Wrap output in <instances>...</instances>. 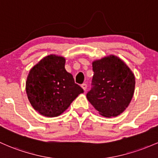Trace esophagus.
<instances>
[{"mask_svg": "<svg viewBox=\"0 0 158 158\" xmlns=\"http://www.w3.org/2000/svg\"><path fill=\"white\" fill-rule=\"evenodd\" d=\"M81 87L83 88V90H84V91H85V90L87 89V84H85V83H83V84L81 85Z\"/></svg>", "mask_w": 158, "mask_h": 158, "instance_id": "esophagus-1", "label": "esophagus"}]
</instances>
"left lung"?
Masks as SVG:
<instances>
[{
  "mask_svg": "<svg viewBox=\"0 0 158 158\" xmlns=\"http://www.w3.org/2000/svg\"><path fill=\"white\" fill-rule=\"evenodd\" d=\"M91 88L88 101L105 117L122 113L131 103L135 88V77L120 58L114 55L94 61Z\"/></svg>",
  "mask_w": 158,
  "mask_h": 158,
  "instance_id": "8db88e82",
  "label": "left lung"
}]
</instances>
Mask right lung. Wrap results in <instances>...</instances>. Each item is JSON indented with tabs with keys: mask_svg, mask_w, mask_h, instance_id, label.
<instances>
[{
	"mask_svg": "<svg viewBox=\"0 0 158 158\" xmlns=\"http://www.w3.org/2000/svg\"><path fill=\"white\" fill-rule=\"evenodd\" d=\"M65 59L56 55L45 57L30 70L26 92L31 106L46 117L63 113L84 91L64 68Z\"/></svg>",
	"mask_w": 158,
	"mask_h": 158,
	"instance_id": "right-lung-1",
	"label": "right lung"
}]
</instances>
